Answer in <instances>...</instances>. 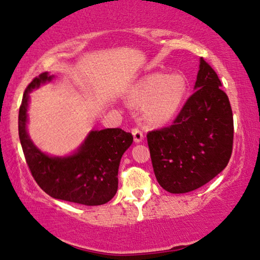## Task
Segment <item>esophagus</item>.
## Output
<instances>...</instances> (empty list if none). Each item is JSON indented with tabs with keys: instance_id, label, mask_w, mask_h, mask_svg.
Segmentation results:
<instances>
[{
	"instance_id": "1",
	"label": "esophagus",
	"mask_w": 260,
	"mask_h": 260,
	"mask_svg": "<svg viewBox=\"0 0 260 260\" xmlns=\"http://www.w3.org/2000/svg\"><path fill=\"white\" fill-rule=\"evenodd\" d=\"M133 135H134L135 142L136 143H141L143 139H144V134H143V131L139 129V127H134Z\"/></svg>"
}]
</instances>
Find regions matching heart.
<instances>
[{
    "instance_id": "1",
    "label": "heart",
    "mask_w": 260,
    "mask_h": 260,
    "mask_svg": "<svg viewBox=\"0 0 260 260\" xmlns=\"http://www.w3.org/2000/svg\"><path fill=\"white\" fill-rule=\"evenodd\" d=\"M187 91L185 77L179 74L149 75L130 90L127 100L142 107L145 119L152 124L170 122L179 111Z\"/></svg>"
}]
</instances>
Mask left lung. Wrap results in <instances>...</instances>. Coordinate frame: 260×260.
Here are the masks:
<instances>
[{"label": "left lung", "mask_w": 260, "mask_h": 260, "mask_svg": "<svg viewBox=\"0 0 260 260\" xmlns=\"http://www.w3.org/2000/svg\"><path fill=\"white\" fill-rule=\"evenodd\" d=\"M220 85L216 71L199 59L196 91L174 124L146 136L157 182L168 192L185 193L205 185L230 160L233 116Z\"/></svg>", "instance_id": "left-lung-1"}]
</instances>
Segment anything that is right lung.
I'll list each match as a JSON object with an SVG mask.
<instances>
[{
    "label": "right lung",
    "mask_w": 260,
    "mask_h": 260,
    "mask_svg": "<svg viewBox=\"0 0 260 260\" xmlns=\"http://www.w3.org/2000/svg\"><path fill=\"white\" fill-rule=\"evenodd\" d=\"M43 73L31 81L23 93L18 112V136L30 172L50 197L88 206L108 203L117 192L118 168L134 137L122 129L92 130L74 153L49 156L41 151L27 131L29 93L52 81Z\"/></svg>",
    "instance_id": "add662e5"
}]
</instances>
